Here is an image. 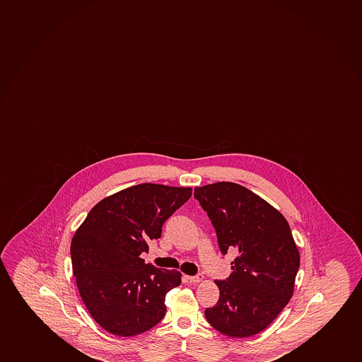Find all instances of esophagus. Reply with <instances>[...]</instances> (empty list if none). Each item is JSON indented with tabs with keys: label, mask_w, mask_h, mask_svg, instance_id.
Returning a JSON list of instances; mask_svg holds the SVG:
<instances>
[{
	"label": "esophagus",
	"mask_w": 362,
	"mask_h": 362,
	"mask_svg": "<svg viewBox=\"0 0 362 362\" xmlns=\"http://www.w3.org/2000/svg\"><path fill=\"white\" fill-rule=\"evenodd\" d=\"M187 279H188V281H189V283L198 284V283H200V281H203L204 275L203 274L193 275V276H187Z\"/></svg>",
	"instance_id": "esophagus-1"
}]
</instances>
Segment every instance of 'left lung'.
Wrapping results in <instances>:
<instances>
[{"label": "left lung", "instance_id": "1", "mask_svg": "<svg viewBox=\"0 0 362 362\" xmlns=\"http://www.w3.org/2000/svg\"><path fill=\"white\" fill-rule=\"evenodd\" d=\"M208 214L222 254L237 249L232 273L216 280L220 298L206 308L214 329L234 338L266 329L288 303L299 268V254L285 217L261 197L238 183L194 188Z\"/></svg>", "mask_w": 362, "mask_h": 362}]
</instances>
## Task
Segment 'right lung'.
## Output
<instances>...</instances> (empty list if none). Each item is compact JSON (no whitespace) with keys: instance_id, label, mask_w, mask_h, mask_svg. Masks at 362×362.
Here are the masks:
<instances>
[{"instance_id":"right-lung-1","label":"right lung","mask_w":362,"mask_h":362,"mask_svg":"<svg viewBox=\"0 0 362 362\" xmlns=\"http://www.w3.org/2000/svg\"><path fill=\"white\" fill-rule=\"evenodd\" d=\"M192 196L191 187L140 183L96 204L71 243L81 297L94 320L116 336H136L165 315V296L181 273L140 257L164 222Z\"/></svg>"}]
</instances>
